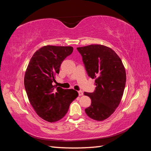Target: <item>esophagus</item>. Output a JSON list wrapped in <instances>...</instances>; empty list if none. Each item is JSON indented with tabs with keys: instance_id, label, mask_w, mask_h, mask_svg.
I'll return each mask as SVG.
<instances>
[{
	"instance_id": "34e87169",
	"label": "esophagus",
	"mask_w": 151,
	"mask_h": 151,
	"mask_svg": "<svg viewBox=\"0 0 151 151\" xmlns=\"http://www.w3.org/2000/svg\"><path fill=\"white\" fill-rule=\"evenodd\" d=\"M78 95H79V96H82V95H84V93H83V91H78Z\"/></svg>"
}]
</instances>
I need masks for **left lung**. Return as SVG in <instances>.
<instances>
[{"mask_svg": "<svg viewBox=\"0 0 151 151\" xmlns=\"http://www.w3.org/2000/svg\"><path fill=\"white\" fill-rule=\"evenodd\" d=\"M89 76L95 79V90L84 92L91 99L85 109L88 116L96 121L106 119L115 111L123 97L126 71L120 58L110 48L102 45L78 47Z\"/></svg>", "mask_w": 151, "mask_h": 151, "instance_id": "1", "label": "left lung"}]
</instances>
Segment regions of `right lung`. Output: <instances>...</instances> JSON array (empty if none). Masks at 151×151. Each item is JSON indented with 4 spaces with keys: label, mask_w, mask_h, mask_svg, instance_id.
Returning <instances> with one entry per match:
<instances>
[{
    "label": "right lung",
    "mask_w": 151,
    "mask_h": 151,
    "mask_svg": "<svg viewBox=\"0 0 151 151\" xmlns=\"http://www.w3.org/2000/svg\"><path fill=\"white\" fill-rule=\"evenodd\" d=\"M73 50L72 47H41L34 54L25 72L24 84L30 103L41 118L50 123L65 116L70 103L78 96L73 89L52 85L61 63Z\"/></svg>",
    "instance_id": "add662e5"
}]
</instances>
